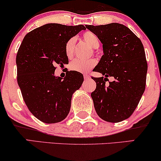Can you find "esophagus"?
<instances>
[{
    "label": "esophagus",
    "mask_w": 161,
    "mask_h": 161,
    "mask_svg": "<svg viewBox=\"0 0 161 161\" xmlns=\"http://www.w3.org/2000/svg\"><path fill=\"white\" fill-rule=\"evenodd\" d=\"M83 78H84L85 80H87V79H89L90 77H89V75H83Z\"/></svg>",
    "instance_id": "34e87169"
}]
</instances>
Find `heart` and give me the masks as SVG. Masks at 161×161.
<instances>
[{
    "label": "heart",
    "instance_id": "heart-1",
    "mask_svg": "<svg viewBox=\"0 0 161 161\" xmlns=\"http://www.w3.org/2000/svg\"><path fill=\"white\" fill-rule=\"evenodd\" d=\"M83 39L87 44L90 46L93 49H97L100 46V41L98 37L96 35L95 33L89 32H85L83 34ZM76 37H73L69 40L66 42L65 46V52L66 55L67 57L71 58L74 54L75 47ZM96 64V60L95 59H89V60H83L80 58H76L73 60L70 63L69 68L72 71L74 72L85 73L92 69Z\"/></svg>",
    "mask_w": 161,
    "mask_h": 161
}]
</instances>
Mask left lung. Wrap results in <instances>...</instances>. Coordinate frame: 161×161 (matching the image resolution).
Wrapping results in <instances>:
<instances>
[{
    "label": "left lung",
    "instance_id": "1",
    "mask_svg": "<svg viewBox=\"0 0 161 161\" xmlns=\"http://www.w3.org/2000/svg\"><path fill=\"white\" fill-rule=\"evenodd\" d=\"M86 27L103 44V55L93 69L103 76L92 78L96 89L91 97L95 111L106 121L120 122L134 112L145 90L148 66L143 43L128 27L118 23ZM108 76L114 80L107 86Z\"/></svg>",
    "mask_w": 161,
    "mask_h": 161
}]
</instances>
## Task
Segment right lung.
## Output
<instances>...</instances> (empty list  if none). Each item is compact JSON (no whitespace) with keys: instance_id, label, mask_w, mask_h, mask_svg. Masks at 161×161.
Instances as JSON below:
<instances>
[{"instance_id":"obj_1","label":"right lung","mask_w":161,"mask_h":161,"mask_svg":"<svg viewBox=\"0 0 161 161\" xmlns=\"http://www.w3.org/2000/svg\"><path fill=\"white\" fill-rule=\"evenodd\" d=\"M83 25L47 24L26 35L16 57L18 83L25 103L35 118L46 124L62 121L70 111L73 93L80 89L83 76L74 71L65 78L55 75L56 64H69L65 46Z\"/></svg>"}]
</instances>
